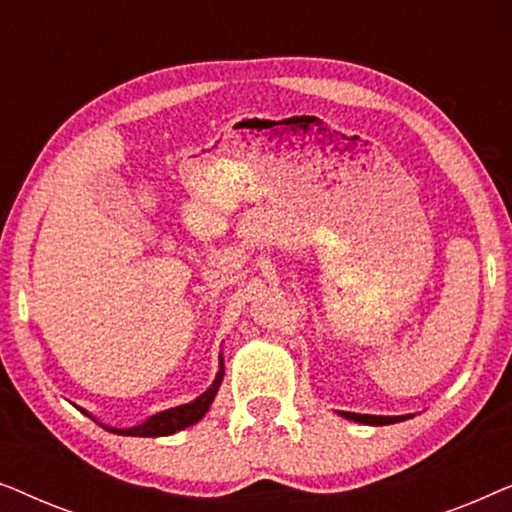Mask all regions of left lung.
Segmentation results:
<instances>
[{
    "label": "left lung",
    "mask_w": 512,
    "mask_h": 512,
    "mask_svg": "<svg viewBox=\"0 0 512 512\" xmlns=\"http://www.w3.org/2000/svg\"><path fill=\"white\" fill-rule=\"evenodd\" d=\"M340 417L349 419V422H359V424H368V426H387V424H396V422H405L412 415H396V417H387V415H359V412H345L338 410Z\"/></svg>",
    "instance_id": "obj_1"
}]
</instances>
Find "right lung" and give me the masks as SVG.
I'll use <instances>...</instances> for the list:
<instances>
[{"label": "right lung", "mask_w": 512, "mask_h": 512, "mask_svg": "<svg viewBox=\"0 0 512 512\" xmlns=\"http://www.w3.org/2000/svg\"><path fill=\"white\" fill-rule=\"evenodd\" d=\"M223 382V354H219V373H216L214 382L209 384L207 391H202V394L195 398L191 403H184V405H177V408H170V410H163V412H156V415L146 417L142 424L137 426H130V429H116V426H107L102 422H97V419L90 415L88 410L79 408L83 415H88L90 419H95L97 424L102 426V429H107L111 433H118V436H139V438H158V436H172V433H177L181 429H188V426L198 424L202 417L207 415L209 405L214 403L216 398V391H219Z\"/></svg>", "instance_id": "right-lung-1"}]
</instances>
